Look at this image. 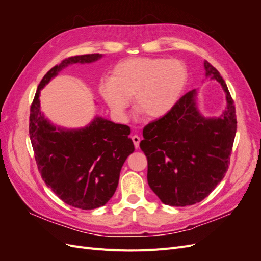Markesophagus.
<instances>
[{
  "label": "esophagus",
  "instance_id": "1",
  "mask_svg": "<svg viewBox=\"0 0 261 261\" xmlns=\"http://www.w3.org/2000/svg\"><path fill=\"white\" fill-rule=\"evenodd\" d=\"M132 140L134 143V146H135V148H138L139 147V143H140V137L137 136V135H134L132 136Z\"/></svg>",
  "mask_w": 261,
  "mask_h": 261
}]
</instances>
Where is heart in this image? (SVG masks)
Segmentation results:
<instances>
[{"mask_svg":"<svg viewBox=\"0 0 261 261\" xmlns=\"http://www.w3.org/2000/svg\"><path fill=\"white\" fill-rule=\"evenodd\" d=\"M188 81L186 65L178 60L134 58L114 66L111 77L99 83V93L110 110L123 117L134 97L136 111L149 120L169 114Z\"/></svg>","mask_w":261,"mask_h":261,"instance_id":"heart-1","label":"heart"}]
</instances>
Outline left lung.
Here are the masks:
<instances>
[{"instance_id":"left-lung-1","label":"left lung","mask_w":261,"mask_h":261,"mask_svg":"<svg viewBox=\"0 0 261 261\" xmlns=\"http://www.w3.org/2000/svg\"><path fill=\"white\" fill-rule=\"evenodd\" d=\"M206 77L225 92L226 108L218 117H204L196 103V89L181 97L172 111L146 125L140 141L148 160V184L169 206L200 202L223 179L230 164L238 121L230 91L208 61Z\"/></svg>"}]
</instances>
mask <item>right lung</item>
Wrapping results in <instances>:
<instances>
[{
    "instance_id": "1",
    "label": "right lung",
    "mask_w": 261,
    "mask_h": 261,
    "mask_svg": "<svg viewBox=\"0 0 261 261\" xmlns=\"http://www.w3.org/2000/svg\"><path fill=\"white\" fill-rule=\"evenodd\" d=\"M101 57L93 53L63 60L43 76L30 107L29 135L42 179L62 201L83 210L105 206L114 195L123 164L135 150L130 128L100 116L84 128L57 127L41 113L39 97L63 68Z\"/></svg>"
}]
</instances>
